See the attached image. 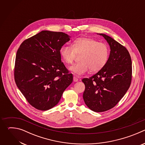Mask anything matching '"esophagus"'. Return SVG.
Segmentation results:
<instances>
[{
    "instance_id": "34e87169",
    "label": "esophagus",
    "mask_w": 145,
    "mask_h": 145,
    "mask_svg": "<svg viewBox=\"0 0 145 145\" xmlns=\"http://www.w3.org/2000/svg\"><path fill=\"white\" fill-rule=\"evenodd\" d=\"M78 80V77H77V76H74L73 77V81H74V82H77Z\"/></svg>"
}]
</instances>
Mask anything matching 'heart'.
<instances>
[{
	"instance_id": "1",
	"label": "heart",
	"mask_w": 145,
	"mask_h": 145,
	"mask_svg": "<svg viewBox=\"0 0 145 145\" xmlns=\"http://www.w3.org/2000/svg\"><path fill=\"white\" fill-rule=\"evenodd\" d=\"M60 56L67 64H72L76 55L81 54L78 63L71 66L69 69L75 74L81 75L88 72H97L105 67L109 56L108 48L104 43L95 39L81 37L75 39L72 47L64 45L59 50Z\"/></svg>"
}]
</instances>
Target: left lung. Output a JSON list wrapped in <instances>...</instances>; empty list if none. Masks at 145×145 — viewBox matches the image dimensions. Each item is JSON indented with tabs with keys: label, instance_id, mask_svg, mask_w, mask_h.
Returning a JSON list of instances; mask_svg holds the SVG:
<instances>
[{
	"label": "left lung",
	"instance_id": "obj_1",
	"mask_svg": "<svg viewBox=\"0 0 145 145\" xmlns=\"http://www.w3.org/2000/svg\"><path fill=\"white\" fill-rule=\"evenodd\" d=\"M99 35L110 45L109 58L100 71L82 80L86 86L84 101L90 110L96 112L115 107L129 89L132 78V62L127 49L110 36Z\"/></svg>",
	"mask_w": 145,
	"mask_h": 145
}]
</instances>
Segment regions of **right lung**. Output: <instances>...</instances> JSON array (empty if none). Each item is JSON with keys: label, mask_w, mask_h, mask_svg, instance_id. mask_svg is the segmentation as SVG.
Listing matches in <instances>:
<instances>
[{"label": "right lung", "mask_w": 145, "mask_h": 145, "mask_svg": "<svg viewBox=\"0 0 145 145\" xmlns=\"http://www.w3.org/2000/svg\"><path fill=\"white\" fill-rule=\"evenodd\" d=\"M70 37L63 32L44 30L25 40L17 51L15 83L37 110L46 111L57 105L73 81L59 53Z\"/></svg>", "instance_id": "right-lung-1"}]
</instances>
